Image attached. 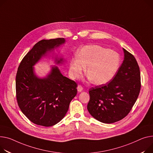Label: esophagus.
Returning <instances> with one entry per match:
<instances>
[{
    "label": "esophagus",
    "instance_id": "esophagus-1",
    "mask_svg": "<svg viewBox=\"0 0 153 153\" xmlns=\"http://www.w3.org/2000/svg\"><path fill=\"white\" fill-rule=\"evenodd\" d=\"M77 91H79V92H80V91H82V90H83V87H82V85H79L77 86Z\"/></svg>",
    "mask_w": 153,
    "mask_h": 153
}]
</instances>
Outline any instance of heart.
I'll list each match as a JSON object with an SVG mask.
<instances>
[{
  "label": "heart",
  "instance_id": "1",
  "mask_svg": "<svg viewBox=\"0 0 153 153\" xmlns=\"http://www.w3.org/2000/svg\"><path fill=\"white\" fill-rule=\"evenodd\" d=\"M120 65L119 55L108 48L98 45H86L77 57L69 62V72L73 79L78 78L86 68L85 74L91 84L97 85L108 82Z\"/></svg>",
  "mask_w": 153,
  "mask_h": 153
}]
</instances>
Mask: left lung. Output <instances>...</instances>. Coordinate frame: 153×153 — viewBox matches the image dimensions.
<instances>
[{"label":"left lung","mask_w":153,"mask_h":153,"mask_svg":"<svg viewBox=\"0 0 153 153\" xmlns=\"http://www.w3.org/2000/svg\"><path fill=\"white\" fill-rule=\"evenodd\" d=\"M124 59L109 82L89 89V113L105 124L116 123L130 113L141 88L140 71L134 56L123 48Z\"/></svg>","instance_id":"obj_1"}]
</instances>
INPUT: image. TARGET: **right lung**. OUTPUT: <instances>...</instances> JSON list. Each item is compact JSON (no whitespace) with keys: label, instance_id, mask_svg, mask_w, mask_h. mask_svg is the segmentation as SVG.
I'll list each match as a JSON object with an SVG mask.
<instances>
[{"label":"right lung","instance_id":"add662e5","mask_svg":"<svg viewBox=\"0 0 153 153\" xmlns=\"http://www.w3.org/2000/svg\"><path fill=\"white\" fill-rule=\"evenodd\" d=\"M64 38L42 40L25 56L16 76V97L22 113L35 124L55 125L66 115L76 95L77 84L63 76L58 67H52L47 77L40 79L33 67L48 51L64 44ZM63 62L61 58L57 63Z\"/></svg>","mask_w":153,"mask_h":153}]
</instances>
